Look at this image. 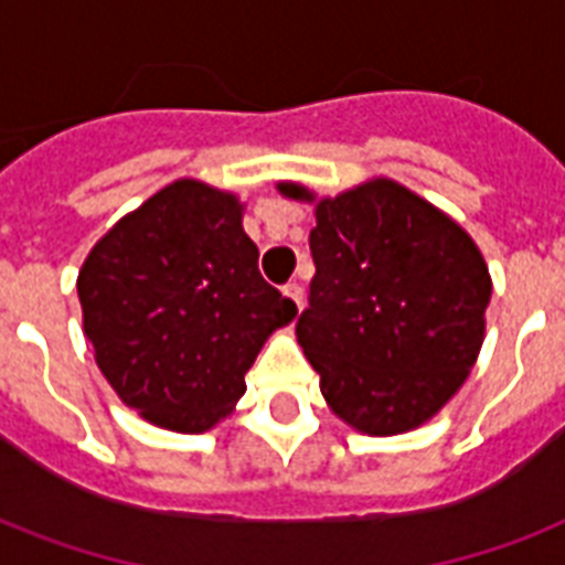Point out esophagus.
<instances>
[{"instance_id": "esophagus-1", "label": "esophagus", "mask_w": 565, "mask_h": 565, "mask_svg": "<svg viewBox=\"0 0 565 565\" xmlns=\"http://www.w3.org/2000/svg\"><path fill=\"white\" fill-rule=\"evenodd\" d=\"M284 296L292 301V308L301 310V301H305V290H301V284H296V281L287 284V287H284Z\"/></svg>"}]
</instances>
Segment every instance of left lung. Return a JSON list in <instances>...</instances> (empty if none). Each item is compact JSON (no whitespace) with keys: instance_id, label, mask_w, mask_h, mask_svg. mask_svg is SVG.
I'll return each mask as SVG.
<instances>
[{"instance_id":"left-lung-1","label":"left lung","mask_w":565,"mask_h":565,"mask_svg":"<svg viewBox=\"0 0 565 565\" xmlns=\"http://www.w3.org/2000/svg\"><path fill=\"white\" fill-rule=\"evenodd\" d=\"M278 190L317 213L296 337L328 407L370 437L434 419L481 354L492 278L478 243L393 179L322 199L299 181Z\"/></svg>"}]
</instances>
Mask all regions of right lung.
I'll list each match as a JSON object with an SVG mask.
<instances>
[{
	"label": "right lung",
	"mask_w": 565,
	"mask_h": 565,
	"mask_svg": "<svg viewBox=\"0 0 565 565\" xmlns=\"http://www.w3.org/2000/svg\"><path fill=\"white\" fill-rule=\"evenodd\" d=\"M228 190L179 179L126 213L78 269L84 337L119 402L179 434L211 430L299 310L257 273Z\"/></svg>",
	"instance_id": "add662e5"
}]
</instances>
